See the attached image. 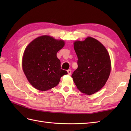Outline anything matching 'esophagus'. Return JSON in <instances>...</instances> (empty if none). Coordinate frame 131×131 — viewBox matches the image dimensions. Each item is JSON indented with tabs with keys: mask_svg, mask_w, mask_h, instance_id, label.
Masks as SVG:
<instances>
[{
	"mask_svg": "<svg viewBox=\"0 0 131 131\" xmlns=\"http://www.w3.org/2000/svg\"><path fill=\"white\" fill-rule=\"evenodd\" d=\"M68 74L69 75H71V70H70V69H69V70H68Z\"/></svg>",
	"mask_w": 131,
	"mask_h": 131,
	"instance_id": "34e87169",
	"label": "esophagus"
}]
</instances>
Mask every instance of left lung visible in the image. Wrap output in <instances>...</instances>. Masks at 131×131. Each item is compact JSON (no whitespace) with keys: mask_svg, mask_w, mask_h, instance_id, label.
<instances>
[{"mask_svg":"<svg viewBox=\"0 0 131 131\" xmlns=\"http://www.w3.org/2000/svg\"><path fill=\"white\" fill-rule=\"evenodd\" d=\"M74 48L78 60L71 77L81 92L91 95L101 90L109 77V54L102 44L90 37L75 41Z\"/></svg>","mask_w":131,"mask_h":131,"instance_id":"obj_1","label":"left lung"}]
</instances>
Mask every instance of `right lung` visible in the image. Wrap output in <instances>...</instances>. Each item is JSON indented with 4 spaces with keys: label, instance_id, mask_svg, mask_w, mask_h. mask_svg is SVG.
I'll return each instance as SVG.
<instances>
[{
    "label": "right lung",
    "instance_id": "obj_1",
    "mask_svg": "<svg viewBox=\"0 0 131 131\" xmlns=\"http://www.w3.org/2000/svg\"><path fill=\"white\" fill-rule=\"evenodd\" d=\"M65 46L62 40L43 35L33 40L25 49L23 69L35 88L45 91L56 87L67 71L61 69L57 52Z\"/></svg>",
    "mask_w": 131,
    "mask_h": 131
}]
</instances>
